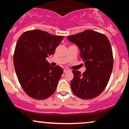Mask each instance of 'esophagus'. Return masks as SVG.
Wrapping results in <instances>:
<instances>
[{"instance_id":"1","label":"esophagus","mask_w":129,"mask_h":129,"mask_svg":"<svg viewBox=\"0 0 129 129\" xmlns=\"http://www.w3.org/2000/svg\"><path fill=\"white\" fill-rule=\"evenodd\" d=\"M69 69H63V72H64V73H67V72H69Z\"/></svg>"}]
</instances>
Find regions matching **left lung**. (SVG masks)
<instances>
[{
	"mask_svg": "<svg viewBox=\"0 0 129 129\" xmlns=\"http://www.w3.org/2000/svg\"><path fill=\"white\" fill-rule=\"evenodd\" d=\"M67 39L78 46L86 67L82 74L72 71V91L80 98H94L105 89L112 73L113 59L110 43L104 35L91 29L68 36Z\"/></svg>",
	"mask_w": 129,
	"mask_h": 129,
	"instance_id": "left-lung-1",
	"label": "left lung"
}]
</instances>
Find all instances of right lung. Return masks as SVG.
<instances>
[{"label": "right lung", "instance_id": "1", "mask_svg": "<svg viewBox=\"0 0 129 129\" xmlns=\"http://www.w3.org/2000/svg\"><path fill=\"white\" fill-rule=\"evenodd\" d=\"M63 38L40 29L19 37L13 57L14 69L22 88L33 98L44 100L55 91L63 71L58 66L51 67L46 57L54 53Z\"/></svg>", "mask_w": 129, "mask_h": 129}]
</instances>
